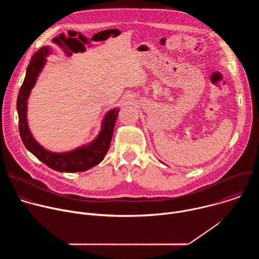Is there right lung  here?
Returning <instances> with one entry per match:
<instances>
[{"instance_id":"add662e5","label":"right lung","mask_w":259,"mask_h":259,"mask_svg":"<svg viewBox=\"0 0 259 259\" xmlns=\"http://www.w3.org/2000/svg\"><path fill=\"white\" fill-rule=\"evenodd\" d=\"M50 53V47H42L32 55L26 68V75L17 97L18 128L20 137L26 149L51 169L59 172L85 171L99 164L106 155L110 141H112L115 124L119 115V109L114 108L107 112L98 136L88 145H83L76 150L62 154H56L45 150L42 145L34 140L28 129L26 119V103L30 90L33 88L35 81L39 77V73L46 62V57Z\"/></svg>"}]
</instances>
